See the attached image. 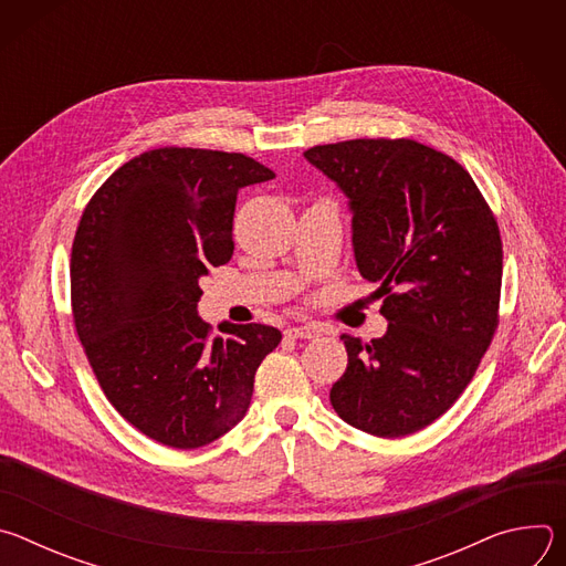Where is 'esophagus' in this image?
I'll return each instance as SVG.
<instances>
[{
  "mask_svg": "<svg viewBox=\"0 0 566 566\" xmlns=\"http://www.w3.org/2000/svg\"><path fill=\"white\" fill-rule=\"evenodd\" d=\"M284 334L289 338H317L322 329H317L315 325H304V327H289Z\"/></svg>",
  "mask_w": 566,
  "mask_h": 566,
  "instance_id": "1",
  "label": "esophagus"
}]
</instances>
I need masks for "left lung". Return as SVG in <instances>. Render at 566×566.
<instances>
[{"instance_id": "1", "label": "left lung", "mask_w": 566, "mask_h": 566, "mask_svg": "<svg viewBox=\"0 0 566 566\" xmlns=\"http://www.w3.org/2000/svg\"><path fill=\"white\" fill-rule=\"evenodd\" d=\"M304 158L347 197L356 266L378 282L389 322L367 345L340 336L349 363L332 406L374 437L423 430L452 408L493 340L497 221L454 158L410 138L317 145Z\"/></svg>"}]
</instances>
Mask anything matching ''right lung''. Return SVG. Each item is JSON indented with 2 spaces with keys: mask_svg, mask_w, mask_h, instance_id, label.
<instances>
[{
  "mask_svg": "<svg viewBox=\"0 0 566 566\" xmlns=\"http://www.w3.org/2000/svg\"><path fill=\"white\" fill-rule=\"evenodd\" d=\"M275 175L244 154L160 147L134 156L92 197L71 251L80 343L112 406L179 450L247 417L255 371L282 334L201 319V277L230 262L237 192Z\"/></svg>",
  "mask_w": 566,
  "mask_h": 566,
  "instance_id": "obj_1",
  "label": "right lung"
}]
</instances>
